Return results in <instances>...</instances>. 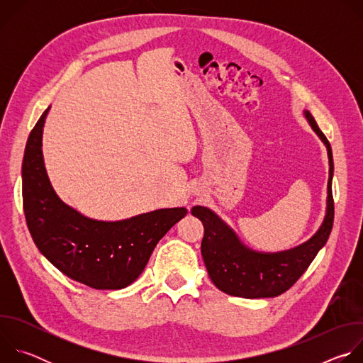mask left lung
Instances as JSON below:
<instances>
[{"label": "left lung", "instance_id": "left-lung-1", "mask_svg": "<svg viewBox=\"0 0 363 363\" xmlns=\"http://www.w3.org/2000/svg\"><path fill=\"white\" fill-rule=\"evenodd\" d=\"M304 118L316 135L326 145L329 157V181L326 216L316 234L306 242L286 251L260 252L244 245L234 230L227 225L214 211L196 205L191 210L192 216L203 224V238L201 252L203 263L213 283L230 296L244 298L276 297L289 290L326 244L335 217L332 178L333 157L332 147L315 118L304 111Z\"/></svg>", "mask_w": 363, "mask_h": 363}]
</instances>
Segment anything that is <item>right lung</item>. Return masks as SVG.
<instances>
[{"label": "right lung", "instance_id": "right-lung-1", "mask_svg": "<svg viewBox=\"0 0 363 363\" xmlns=\"http://www.w3.org/2000/svg\"><path fill=\"white\" fill-rule=\"evenodd\" d=\"M48 111L31 130L23 160L28 231L40 252L72 280L97 290L123 289L139 277L153 248L188 211L179 206L122 221H99L65 203L44 167L41 139Z\"/></svg>", "mask_w": 363, "mask_h": 363}]
</instances>
